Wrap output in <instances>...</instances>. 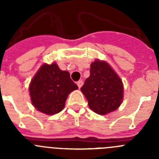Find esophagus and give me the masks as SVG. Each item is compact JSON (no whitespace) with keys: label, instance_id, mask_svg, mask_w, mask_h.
I'll use <instances>...</instances> for the list:
<instances>
[{"label":"esophagus","instance_id":"1","mask_svg":"<svg viewBox=\"0 0 159 159\" xmlns=\"http://www.w3.org/2000/svg\"><path fill=\"white\" fill-rule=\"evenodd\" d=\"M83 84H84V82H83L82 80H79L78 82H77V85H78L79 88H80L81 87H82Z\"/></svg>","mask_w":159,"mask_h":159}]
</instances>
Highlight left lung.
Masks as SVG:
<instances>
[{"instance_id": "obj_1", "label": "left lung", "mask_w": 159, "mask_h": 159, "mask_svg": "<svg viewBox=\"0 0 159 159\" xmlns=\"http://www.w3.org/2000/svg\"><path fill=\"white\" fill-rule=\"evenodd\" d=\"M89 107L99 115L116 111L123 97V85L107 63L95 60L91 64L90 76L80 88Z\"/></svg>"}]
</instances>
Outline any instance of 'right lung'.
Returning <instances> with one entry per match:
<instances>
[{"label": "right lung", "mask_w": 159, "mask_h": 159, "mask_svg": "<svg viewBox=\"0 0 159 159\" xmlns=\"http://www.w3.org/2000/svg\"><path fill=\"white\" fill-rule=\"evenodd\" d=\"M76 89L78 86L71 80L69 72L60 70L55 63L42 65L29 86L32 104L47 115L61 111L68 94Z\"/></svg>", "instance_id": "obj_1"}]
</instances>
